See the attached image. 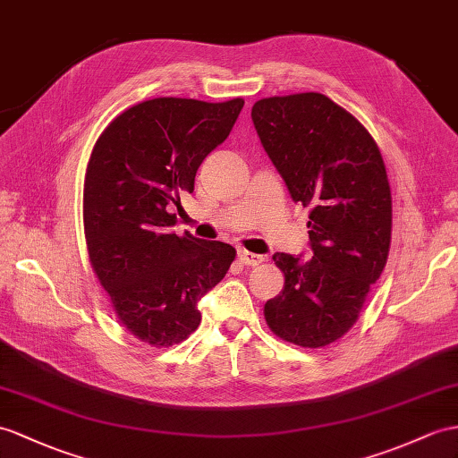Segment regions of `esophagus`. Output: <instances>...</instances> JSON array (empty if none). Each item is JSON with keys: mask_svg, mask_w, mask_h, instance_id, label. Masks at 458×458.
<instances>
[{"mask_svg": "<svg viewBox=\"0 0 458 458\" xmlns=\"http://www.w3.org/2000/svg\"><path fill=\"white\" fill-rule=\"evenodd\" d=\"M239 260H241L244 266H259V264L264 262V256L241 249V250H239Z\"/></svg>", "mask_w": 458, "mask_h": 458, "instance_id": "34e87169", "label": "esophagus"}]
</instances>
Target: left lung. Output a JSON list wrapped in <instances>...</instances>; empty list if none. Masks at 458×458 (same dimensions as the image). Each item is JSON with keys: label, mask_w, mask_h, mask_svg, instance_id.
I'll list each match as a JSON object with an SVG mask.
<instances>
[{"label": "left lung", "mask_w": 458, "mask_h": 458, "mask_svg": "<svg viewBox=\"0 0 458 458\" xmlns=\"http://www.w3.org/2000/svg\"><path fill=\"white\" fill-rule=\"evenodd\" d=\"M250 116L293 202L310 208L313 259L274 254L285 284L264 317L285 342L322 348L355 325L386 264L393 198L381 151L358 118L320 93L262 98Z\"/></svg>", "instance_id": "8db88e82"}]
</instances>
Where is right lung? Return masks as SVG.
I'll return each instance as SVG.
<instances>
[{
  "label": "right lung",
  "instance_id": "1",
  "mask_svg": "<svg viewBox=\"0 0 458 458\" xmlns=\"http://www.w3.org/2000/svg\"><path fill=\"white\" fill-rule=\"evenodd\" d=\"M242 98L204 103L159 97L124 110L97 140L85 173L89 260L116 315L155 348L186 340L198 301L225 277L235 249L173 233L198 166L227 140Z\"/></svg>",
  "mask_w": 458,
  "mask_h": 458
}]
</instances>
